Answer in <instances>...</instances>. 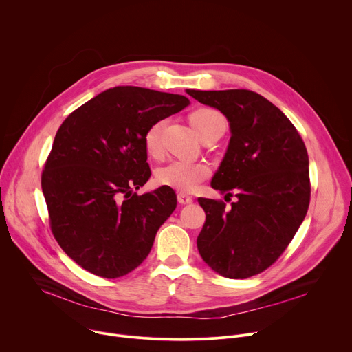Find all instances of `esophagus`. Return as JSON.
<instances>
[{
	"instance_id": "obj_1",
	"label": "esophagus",
	"mask_w": 352,
	"mask_h": 352,
	"mask_svg": "<svg viewBox=\"0 0 352 352\" xmlns=\"http://www.w3.org/2000/svg\"><path fill=\"white\" fill-rule=\"evenodd\" d=\"M177 199H178V202H179L181 205H189V204L193 202V197L189 196V195H186V193H184V192H179V193L177 195Z\"/></svg>"
}]
</instances>
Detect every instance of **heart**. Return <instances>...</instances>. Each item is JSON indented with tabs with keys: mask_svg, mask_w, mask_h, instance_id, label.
Segmentation results:
<instances>
[{
	"mask_svg": "<svg viewBox=\"0 0 352 352\" xmlns=\"http://www.w3.org/2000/svg\"><path fill=\"white\" fill-rule=\"evenodd\" d=\"M224 120L223 116L213 109H199L193 111L189 117V121L195 132L202 136L209 131L217 121ZM166 121L157 120L148 125L143 135V146L147 155L159 156L162 152V132ZM210 175V168L205 163H192L184 160H174L156 173V179L160 185L181 190L190 192L195 190L200 184L206 181Z\"/></svg>",
	"mask_w": 352,
	"mask_h": 352,
	"instance_id": "obj_1",
	"label": "heart"
}]
</instances>
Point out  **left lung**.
<instances>
[{"mask_svg": "<svg viewBox=\"0 0 352 352\" xmlns=\"http://www.w3.org/2000/svg\"><path fill=\"white\" fill-rule=\"evenodd\" d=\"M220 110L231 139L212 186L236 200L199 197L206 221L197 236L202 259L227 278L270 267L302 224L311 200L309 159L292 122L267 98L246 89L186 90Z\"/></svg>", "mask_w": 352, "mask_h": 352, "instance_id": "left-lung-1", "label": "left lung"}]
</instances>
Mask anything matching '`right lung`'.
<instances>
[{"instance_id": "right-lung-1", "label": "right lung", "mask_w": 352, "mask_h": 352, "mask_svg": "<svg viewBox=\"0 0 352 352\" xmlns=\"http://www.w3.org/2000/svg\"><path fill=\"white\" fill-rule=\"evenodd\" d=\"M188 104L181 94L117 86L89 100L58 128L41 189L54 238L85 270L117 278L148 255L177 196L168 186L135 192L152 174L143 135L150 124Z\"/></svg>"}]
</instances>
